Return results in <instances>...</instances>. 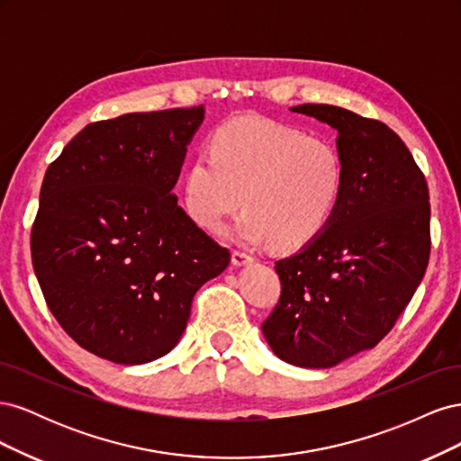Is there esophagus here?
<instances>
[{
    "label": "esophagus",
    "instance_id": "obj_1",
    "mask_svg": "<svg viewBox=\"0 0 461 461\" xmlns=\"http://www.w3.org/2000/svg\"><path fill=\"white\" fill-rule=\"evenodd\" d=\"M252 261H254V258L248 256L246 252H240V249H234L232 252V265H236V267H242V265H248Z\"/></svg>",
    "mask_w": 461,
    "mask_h": 461
}]
</instances>
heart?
Instances as JSON below:
<instances>
[{"label":"heart","mask_w":461,"mask_h":461,"mask_svg":"<svg viewBox=\"0 0 461 461\" xmlns=\"http://www.w3.org/2000/svg\"><path fill=\"white\" fill-rule=\"evenodd\" d=\"M344 178L340 151L325 138L275 121H230L188 163L183 205L200 229L217 232L242 202L236 240L298 249L329 227Z\"/></svg>","instance_id":"obj_1"}]
</instances>
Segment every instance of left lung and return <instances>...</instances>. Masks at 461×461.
<instances>
[{"mask_svg": "<svg viewBox=\"0 0 461 461\" xmlns=\"http://www.w3.org/2000/svg\"><path fill=\"white\" fill-rule=\"evenodd\" d=\"M339 132L340 205L319 239L278 259L281 300L261 330L286 364L329 369L379 344L430 254L427 180L384 122L327 104L290 107Z\"/></svg>", "mask_w": 461, "mask_h": 461, "instance_id": "1", "label": "left lung"}]
</instances>
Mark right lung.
<instances>
[{
    "instance_id": "add662e5",
    "label": "right lung",
    "mask_w": 461,
    "mask_h": 461,
    "mask_svg": "<svg viewBox=\"0 0 461 461\" xmlns=\"http://www.w3.org/2000/svg\"><path fill=\"white\" fill-rule=\"evenodd\" d=\"M203 113L198 105L92 122L41 183L31 236L40 288L68 337L113 364L169 354L194 294L230 261L173 194Z\"/></svg>"
}]
</instances>
